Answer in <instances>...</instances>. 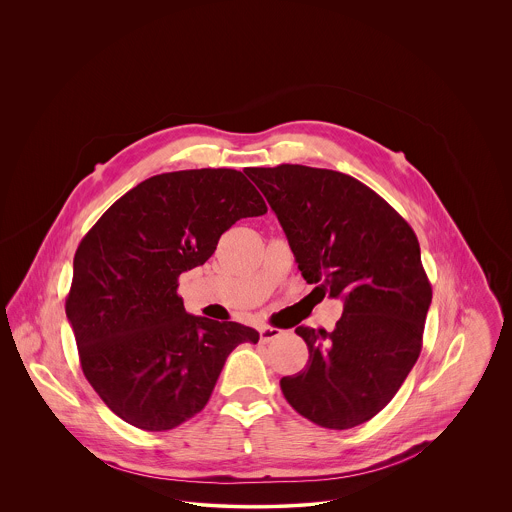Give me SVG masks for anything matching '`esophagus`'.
<instances>
[{
	"label": "esophagus",
	"mask_w": 512,
	"mask_h": 512,
	"mask_svg": "<svg viewBox=\"0 0 512 512\" xmlns=\"http://www.w3.org/2000/svg\"><path fill=\"white\" fill-rule=\"evenodd\" d=\"M259 336H261V341H263V343H269V341L281 338V336H283V332H281L279 328H273V326H263V328L259 330Z\"/></svg>",
	"instance_id": "1"
}]
</instances>
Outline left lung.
Returning a JSON list of instances; mask_svg holds the SVG:
<instances>
[{"mask_svg": "<svg viewBox=\"0 0 512 512\" xmlns=\"http://www.w3.org/2000/svg\"><path fill=\"white\" fill-rule=\"evenodd\" d=\"M245 172L277 214L306 283L343 300L332 332L296 328L310 357L281 379L284 398L322 428L363 424L397 395L422 349L432 286L416 233L349 174L302 165Z\"/></svg>", "mask_w": 512, "mask_h": 512, "instance_id": "8db88e82", "label": "left lung"}]
</instances>
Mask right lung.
<instances>
[{
  "label": "right lung",
  "instance_id": "obj_1",
  "mask_svg": "<svg viewBox=\"0 0 512 512\" xmlns=\"http://www.w3.org/2000/svg\"><path fill=\"white\" fill-rule=\"evenodd\" d=\"M263 214L243 172H165L123 194L84 235L66 316L88 383L121 420L147 432L180 426L206 406L229 353L259 341L253 328L188 314L176 288L224 231Z\"/></svg>",
  "mask_w": 512,
  "mask_h": 512
}]
</instances>
